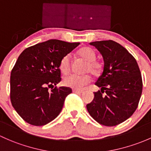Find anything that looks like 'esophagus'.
Here are the masks:
<instances>
[{"instance_id": "esophagus-1", "label": "esophagus", "mask_w": 151, "mask_h": 151, "mask_svg": "<svg viewBox=\"0 0 151 151\" xmlns=\"http://www.w3.org/2000/svg\"><path fill=\"white\" fill-rule=\"evenodd\" d=\"M73 93H76V94H82L83 93V91L82 90H73Z\"/></svg>"}]
</instances>
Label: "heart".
Masks as SVG:
<instances>
[{
    "instance_id": "obj_1",
    "label": "heart",
    "mask_w": 151,
    "mask_h": 151,
    "mask_svg": "<svg viewBox=\"0 0 151 151\" xmlns=\"http://www.w3.org/2000/svg\"><path fill=\"white\" fill-rule=\"evenodd\" d=\"M78 54L80 57L86 60L87 62L85 66V71H90L93 74L96 75L99 73L101 69V63L96 59V53L93 49L90 47H84L78 51ZM71 66V56L67 54L61 58L60 61L59 68L63 73L69 72ZM91 81V77L89 74H71L64 77L63 83L65 86L69 87L74 90H82L88 85Z\"/></svg>"
}]
</instances>
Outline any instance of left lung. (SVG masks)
<instances>
[{
	"mask_svg": "<svg viewBox=\"0 0 151 151\" xmlns=\"http://www.w3.org/2000/svg\"><path fill=\"white\" fill-rule=\"evenodd\" d=\"M90 44L102 54L104 66L96 82L101 90L95 92L87 109L101 124L116 126L129 119L138 106L142 91L140 70L133 55L115 41Z\"/></svg>",
	"mask_w": 151,
	"mask_h": 151,
	"instance_id": "1",
	"label": "left lung"
}]
</instances>
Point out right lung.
I'll return each instance as SVG.
<instances>
[{
  "mask_svg": "<svg viewBox=\"0 0 151 151\" xmlns=\"http://www.w3.org/2000/svg\"><path fill=\"white\" fill-rule=\"evenodd\" d=\"M79 45L49 40L27 47L19 56L11 73V102L29 124H47L61 111L72 90L54 86L61 80L60 61Z\"/></svg>",
  "mask_w": 151,
  "mask_h": 151,
  "instance_id": "1",
  "label": "right lung"
}]
</instances>
